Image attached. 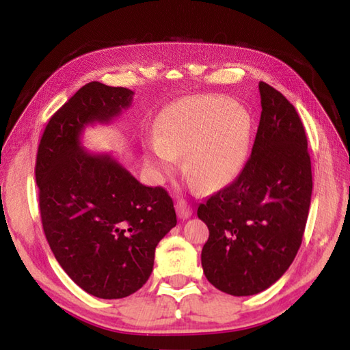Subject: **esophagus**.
<instances>
[{"instance_id":"1","label":"esophagus","mask_w":350,"mask_h":350,"mask_svg":"<svg viewBox=\"0 0 350 350\" xmlns=\"http://www.w3.org/2000/svg\"><path fill=\"white\" fill-rule=\"evenodd\" d=\"M176 211H177V216H179V219H182V221H185V219H188L189 216L193 215V208L189 206L185 200H177L176 204Z\"/></svg>"}]
</instances>
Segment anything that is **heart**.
Returning a JSON list of instances; mask_svg holds the SVG:
<instances>
[{"label": "heart", "instance_id": "1", "mask_svg": "<svg viewBox=\"0 0 350 350\" xmlns=\"http://www.w3.org/2000/svg\"><path fill=\"white\" fill-rule=\"evenodd\" d=\"M250 112L222 96H191L163 111L159 139L148 159L163 171L173 170L185 154L188 174L205 188H221L244 168L252 140Z\"/></svg>", "mask_w": 350, "mask_h": 350}]
</instances>
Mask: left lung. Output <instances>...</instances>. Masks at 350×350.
Instances as JSON below:
<instances>
[{
  "label": "left lung",
  "mask_w": 350,
  "mask_h": 350,
  "mask_svg": "<svg viewBox=\"0 0 350 350\" xmlns=\"http://www.w3.org/2000/svg\"><path fill=\"white\" fill-rule=\"evenodd\" d=\"M260 120L245 167L199 205L208 227L202 269L213 286L233 296L269 288L299 250L312 198L307 135L295 106L259 81Z\"/></svg>",
  "instance_id": "obj_1"
}]
</instances>
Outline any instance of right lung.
<instances>
[{"label":"right lung","mask_w":350,"mask_h":350,"mask_svg":"<svg viewBox=\"0 0 350 350\" xmlns=\"http://www.w3.org/2000/svg\"><path fill=\"white\" fill-rule=\"evenodd\" d=\"M126 88L91 81L46 125L35 165L46 239L58 264L92 296L118 299L148 281L154 252L177 219L162 187H145L109 152L81 146L88 125L131 106Z\"/></svg>","instance_id":"obj_1"}]
</instances>
